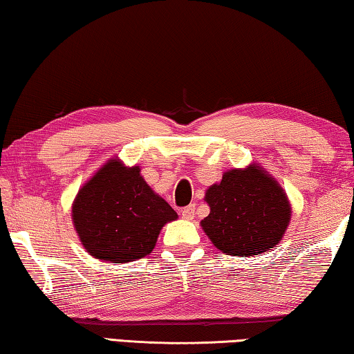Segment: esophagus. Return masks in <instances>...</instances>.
Here are the masks:
<instances>
[{"mask_svg":"<svg viewBox=\"0 0 354 354\" xmlns=\"http://www.w3.org/2000/svg\"><path fill=\"white\" fill-rule=\"evenodd\" d=\"M195 205H190V206H187V207H184L183 211H181V215H183V218L184 220H192L195 217Z\"/></svg>","mask_w":354,"mask_h":354,"instance_id":"esophagus-1","label":"esophagus"}]
</instances>
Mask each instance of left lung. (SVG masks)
Returning a JSON list of instances; mask_svg holds the SVG:
<instances>
[{"label": "left lung", "mask_w": 354, "mask_h": 354, "mask_svg": "<svg viewBox=\"0 0 354 354\" xmlns=\"http://www.w3.org/2000/svg\"><path fill=\"white\" fill-rule=\"evenodd\" d=\"M209 212L201 227L221 253L250 257L267 253L284 237L292 206L284 189L259 164L226 170L206 190Z\"/></svg>", "instance_id": "1"}]
</instances>
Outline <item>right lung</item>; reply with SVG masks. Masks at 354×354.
<instances>
[{"mask_svg":"<svg viewBox=\"0 0 354 354\" xmlns=\"http://www.w3.org/2000/svg\"><path fill=\"white\" fill-rule=\"evenodd\" d=\"M178 214L149 187L140 167L112 158L77 190L71 221L82 247L95 259L128 263L156 247L162 226Z\"/></svg>","mask_w":354,"mask_h":354,"instance_id":"obj_1","label":"right lung"}]
</instances>
